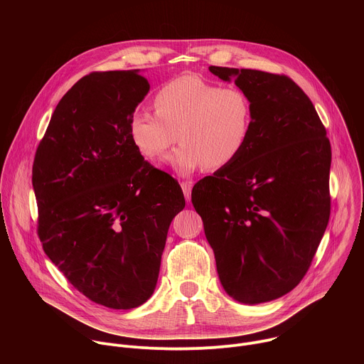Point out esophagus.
Here are the masks:
<instances>
[{
  "instance_id": "esophagus-1",
  "label": "esophagus",
  "mask_w": 364,
  "mask_h": 364,
  "mask_svg": "<svg viewBox=\"0 0 364 364\" xmlns=\"http://www.w3.org/2000/svg\"><path fill=\"white\" fill-rule=\"evenodd\" d=\"M181 188H183V193H184L186 200L190 203V200H191V188H193V183H191V181H183V183H181Z\"/></svg>"
}]
</instances>
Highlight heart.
Instances as JSON below:
<instances>
[{"instance_id":"heart-1","label":"heart","mask_w":364,"mask_h":364,"mask_svg":"<svg viewBox=\"0 0 364 364\" xmlns=\"http://www.w3.org/2000/svg\"><path fill=\"white\" fill-rule=\"evenodd\" d=\"M152 107L155 115L146 111L131 115V141L142 157L155 161L178 139L181 144L167 161L180 176L203 166L209 171L232 166L252 134L253 107L247 95L196 75L166 82L155 92Z\"/></svg>"}]
</instances>
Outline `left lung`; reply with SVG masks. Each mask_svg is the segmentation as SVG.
I'll return each mask as SVG.
<instances>
[{"instance_id": "left-lung-1", "label": "left lung", "mask_w": 364, "mask_h": 364, "mask_svg": "<svg viewBox=\"0 0 364 364\" xmlns=\"http://www.w3.org/2000/svg\"><path fill=\"white\" fill-rule=\"evenodd\" d=\"M252 102L246 148L229 167L194 184L219 279L243 304L292 291L306 274L330 219L331 146L304 90L288 76L210 66Z\"/></svg>"}]
</instances>
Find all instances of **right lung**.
<instances>
[{
  "instance_id": "1",
  "label": "right lung",
  "mask_w": 364,
  "mask_h": 364,
  "mask_svg": "<svg viewBox=\"0 0 364 364\" xmlns=\"http://www.w3.org/2000/svg\"><path fill=\"white\" fill-rule=\"evenodd\" d=\"M138 72H93L76 82L33 164L46 255L79 292L114 309L152 295L168 228L186 205L177 180L131 141V115L149 90Z\"/></svg>"
}]
</instances>
